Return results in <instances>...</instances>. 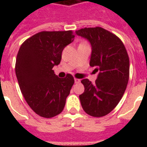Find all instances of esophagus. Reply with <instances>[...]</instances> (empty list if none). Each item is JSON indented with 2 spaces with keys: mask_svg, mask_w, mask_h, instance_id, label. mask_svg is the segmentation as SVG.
Instances as JSON below:
<instances>
[{
  "mask_svg": "<svg viewBox=\"0 0 147 147\" xmlns=\"http://www.w3.org/2000/svg\"><path fill=\"white\" fill-rule=\"evenodd\" d=\"M80 80H79V79H76V78L75 79V83H80Z\"/></svg>",
  "mask_w": 147,
  "mask_h": 147,
  "instance_id": "34e87169",
  "label": "esophagus"
}]
</instances>
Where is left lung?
<instances>
[{
    "mask_svg": "<svg viewBox=\"0 0 147 147\" xmlns=\"http://www.w3.org/2000/svg\"><path fill=\"white\" fill-rule=\"evenodd\" d=\"M92 46L90 65L99 71L95 83L83 79L84 92L80 95L83 110L94 117H104L113 110L122 98L129 80V57L120 38L100 27L76 31Z\"/></svg>",
    "mask_w": 147,
    "mask_h": 147,
    "instance_id": "left-lung-1",
    "label": "left lung"
}]
</instances>
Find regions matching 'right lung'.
<instances>
[{
  "label": "right lung",
  "instance_id": "add662e5",
  "mask_svg": "<svg viewBox=\"0 0 147 147\" xmlns=\"http://www.w3.org/2000/svg\"><path fill=\"white\" fill-rule=\"evenodd\" d=\"M75 38L72 30L41 31L21 45L16 61V75L22 94L30 109L44 118H51L63 111L75 80L56 76L64 47Z\"/></svg>",
  "mask_w": 147,
  "mask_h": 147
}]
</instances>
